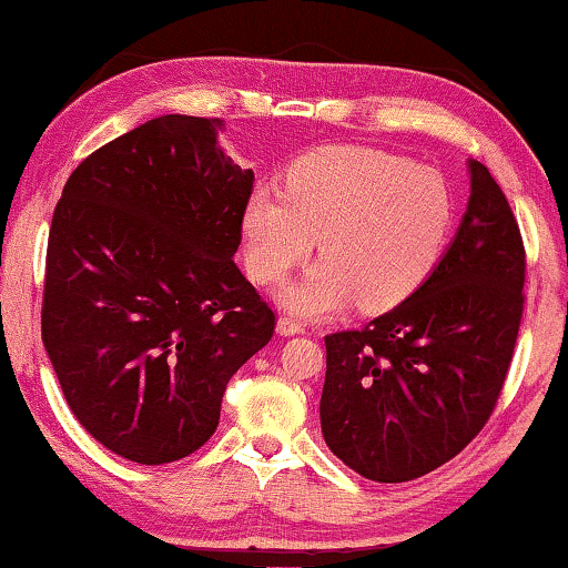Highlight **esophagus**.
<instances>
[{
	"label": "esophagus",
	"instance_id": "1",
	"mask_svg": "<svg viewBox=\"0 0 568 568\" xmlns=\"http://www.w3.org/2000/svg\"><path fill=\"white\" fill-rule=\"evenodd\" d=\"M276 331H278V335H297L304 331V323L292 315H282L276 323Z\"/></svg>",
	"mask_w": 568,
	"mask_h": 568
}]
</instances>
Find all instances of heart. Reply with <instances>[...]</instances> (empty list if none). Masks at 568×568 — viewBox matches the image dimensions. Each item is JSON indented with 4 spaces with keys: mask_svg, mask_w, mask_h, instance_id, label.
I'll list each match as a JSON object with an SVG mask.
<instances>
[{
    "mask_svg": "<svg viewBox=\"0 0 568 568\" xmlns=\"http://www.w3.org/2000/svg\"><path fill=\"white\" fill-rule=\"evenodd\" d=\"M454 212L438 171L374 148H320L294 163L286 194L253 192L243 220L245 264L258 284H278L320 235L323 261L286 286V307L327 315L358 297L361 307L384 310L427 276Z\"/></svg>",
    "mask_w": 568,
    "mask_h": 568,
    "instance_id": "heart-1",
    "label": "heart"
}]
</instances>
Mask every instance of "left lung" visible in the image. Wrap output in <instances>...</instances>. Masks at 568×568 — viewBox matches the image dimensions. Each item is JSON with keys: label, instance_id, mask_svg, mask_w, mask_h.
Listing matches in <instances>:
<instances>
[{"label": "left lung", "instance_id": "8db88e82", "mask_svg": "<svg viewBox=\"0 0 568 568\" xmlns=\"http://www.w3.org/2000/svg\"><path fill=\"white\" fill-rule=\"evenodd\" d=\"M462 227L430 276L361 331L325 335L320 425L372 481L430 474L471 443L503 392L523 320L525 245L479 161Z\"/></svg>", "mask_w": 568, "mask_h": 568}]
</instances>
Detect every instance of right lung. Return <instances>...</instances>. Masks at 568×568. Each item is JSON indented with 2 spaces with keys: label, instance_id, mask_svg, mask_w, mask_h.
I'll list each match as a JSON object with an SVG mask.
<instances>
[{
  "label": "right lung",
  "instance_id": "obj_1",
  "mask_svg": "<svg viewBox=\"0 0 568 568\" xmlns=\"http://www.w3.org/2000/svg\"><path fill=\"white\" fill-rule=\"evenodd\" d=\"M220 118L163 114L73 169L45 253L40 333L84 430L128 462L212 438L237 368L276 315L235 266L253 171Z\"/></svg>",
  "mask_w": 568,
  "mask_h": 568
}]
</instances>
